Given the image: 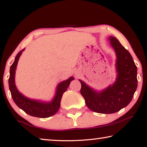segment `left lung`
I'll use <instances>...</instances> for the list:
<instances>
[{"mask_svg":"<svg viewBox=\"0 0 147 147\" xmlns=\"http://www.w3.org/2000/svg\"><path fill=\"white\" fill-rule=\"evenodd\" d=\"M117 55V78L112 86L96 92L80 80V93L91 110L100 113L117 112L130 102L138 87L137 67L130 53L117 38H109Z\"/></svg>","mask_w":147,"mask_h":147,"instance_id":"left-lung-1","label":"left lung"}]
</instances>
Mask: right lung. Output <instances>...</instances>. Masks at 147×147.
I'll return each mask as SVG.
<instances>
[{
    "mask_svg": "<svg viewBox=\"0 0 147 147\" xmlns=\"http://www.w3.org/2000/svg\"><path fill=\"white\" fill-rule=\"evenodd\" d=\"M22 50L17 54L15 58V61L10 67L9 71V78L8 80L9 88L11 92V94L15 103L19 108L23 109L24 112L28 115L36 117L39 118H47L54 115L60 107V102L61 100L62 95L70 84L71 82L74 80L73 77H71L65 81L62 82L58 84L57 87L56 94L53 100L51 102H41L31 100L24 96L21 93H20L15 84V74L16 69L18 62L19 58L22 52Z\"/></svg>",
    "mask_w": 147,
    "mask_h": 147,
    "instance_id": "right-lung-1",
    "label": "right lung"
}]
</instances>
